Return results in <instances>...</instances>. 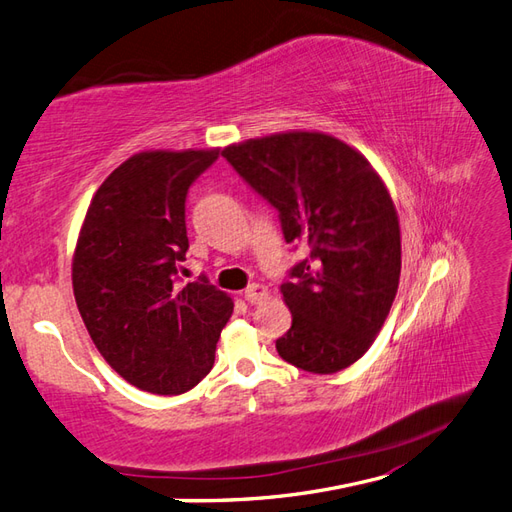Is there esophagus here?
<instances>
[{"instance_id": "34e87169", "label": "esophagus", "mask_w": 512, "mask_h": 512, "mask_svg": "<svg viewBox=\"0 0 512 512\" xmlns=\"http://www.w3.org/2000/svg\"><path fill=\"white\" fill-rule=\"evenodd\" d=\"M244 298H246V303H251V305L261 303V300L268 298V287L253 283L251 287H246V290H244Z\"/></svg>"}]
</instances>
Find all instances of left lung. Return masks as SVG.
<instances>
[{"label":"left lung","mask_w":512,"mask_h":512,"mask_svg":"<svg viewBox=\"0 0 512 512\" xmlns=\"http://www.w3.org/2000/svg\"><path fill=\"white\" fill-rule=\"evenodd\" d=\"M222 157L277 209L287 244L309 257L281 285L292 326L283 361L333 374L365 355L400 281V225L383 179L365 157L320 131L231 144Z\"/></svg>","instance_id":"1"}]
</instances>
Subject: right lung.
I'll return each instance as SVG.
<instances>
[{"label": "right lung", "mask_w": 512, "mask_h": 512, "mask_svg": "<svg viewBox=\"0 0 512 512\" xmlns=\"http://www.w3.org/2000/svg\"><path fill=\"white\" fill-rule=\"evenodd\" d=\"M212 151H144L101 183L73 255V294L97 350L127 383L177 396L214 365L233 300L186 272V196Z\"/></svg>", "instance_id": "1"}]
</instances>
